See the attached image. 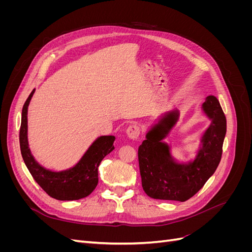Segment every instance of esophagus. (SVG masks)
Here are the masks:
<instances>
[{
    "instance_id": "1",
    "label": "esophagus",
    "mask_w": 252,
    "mask_h": 252,
    "mask_svg": "<svg viewBox=\"0 0 252 252\" xmlns=\"http://www.w3.org/2000/svg\"><path fill=\"white\" fill-rule=\"evenodd\" d=\"M126 133L130 139H138L141 133V127L136 124H131L126 129Z\"/></svg>"
}]
</instances>
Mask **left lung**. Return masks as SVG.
<instances>
[{
	"label": "left lung",
	"mask_w": 252,
	"mask_h": 252,
	"mask_svg": "<svg viewBox=\"0 0 252 252\" xmlns=\"http://www.w3.org/2000/svg\"><path fill=\"white\" fill-rule=\"evenodd\" d=\"M203 109L212 119V123L204 134L203 147L193 163H174L168 145L162 143L177 120L175 113L163 121L164 125L152 128L139 146L142 187L150 197L185 202L199 191L217 170L223 152L226 117L219 100L213 95L207 97Z\"/></svg>",
	"instance_id": "left-lung-1"
}]
</instances>
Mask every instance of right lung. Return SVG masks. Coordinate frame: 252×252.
Instances as JSON below:
<instances>
[{"label":"right lung","instance_id":"1","mask_svg":"<svg viewBox=\"0 0 252 252\" xmlns=\"http://www.w3.org/2000/svg\"><path fill=\"white\" fill-rule=\"evenodd\" d=\"M34 89L23 106L20 127V148L22 158L34 181L49 196L60 201H72L86 197L97 185V167L102 159L114 149L113 135L97 138L79 163L72 168L52 172L35 162L28 147L27 141V108Z\"/></svg>","mask_w":252,"mask_h":252}]
</instances>
